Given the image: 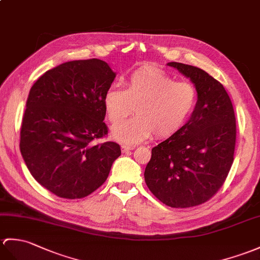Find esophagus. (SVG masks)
I'll list each match as a JSON object with an SVG mask.
<instances>
[{
  "mask_svg": "<svg viewBox=\"0 0 260 260\" xmlns=\"http://www.w3.org/2000/svg\"><path fill=\"white\" fill-rule=\"evenodd\" d=\"M132 149H134V147L128 146V145H123V146H122V152L123 153H128L129 150H132Z\"/></svg>",
  "mask_w": 260,
  "mask_h": 260,
  "instance_id": "1",
  "label": "esophagus"
}]
</instances>
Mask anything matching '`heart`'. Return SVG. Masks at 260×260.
I'll return each mask as SVG.
<instances>
[{"label":"heart","mask_w":260,"mask_h":260,"mask_svg":"<svg viewBox=\"0 0 260 260\" xmlns=\"http://www.w3.org/2000/svg\"><path fill=\"white\" fill-rule=\"evenodd\" d=\"M124 89L108 88L103 103L112 124L127 117L136 106L137 116L115 125L113 136L125 144L152 137H170L183 127L195 110L197 92L188 82H175L164 72L137 70L125 78Z\"/></svg>","instance_id":"1"}]
</instances>
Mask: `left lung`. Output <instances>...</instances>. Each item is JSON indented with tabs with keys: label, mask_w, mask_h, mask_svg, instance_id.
<instances>
[{
	"label": "left lung",
	"mask_w": 260,
	"mask_h": 260,
	"mask_svg": "<svg viewBox=\"0 0 260 260\" xmlns=\"http://www.w3.org/2000/svg\"><path fill=\"white\" fill-rule=\"evenodd\" d=\"M177 69L195 84L197 103L188 122L152 149L145 182L159 201L174 208L209 201L231 171L236 145V117L221 84L204 70L183 63Z\"/></svg>",
	"instance_id": "1"
}]
</instances>
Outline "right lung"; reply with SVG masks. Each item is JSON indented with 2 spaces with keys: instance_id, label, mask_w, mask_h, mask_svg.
<instances>
[{
  "instance_id": "right-lung-1",
  "label": "right lung",
  "mask_w": 260,
  "mask_h": 260,
  "mask_svg": "<svg viewBox=\"0 0 260 260\" xmlns=\"http://www.w3.org/2000/svg\"><path fill=\"white\" fill-rule=\"evenodd\" d=\"M116 74L102 59L71 61L45 72L29 90L20 149L36 182L61 198L86 197L120 156L107 136L104 94Z\"/></svg>"
}]
</instances>
